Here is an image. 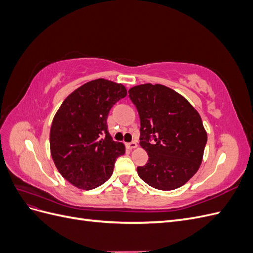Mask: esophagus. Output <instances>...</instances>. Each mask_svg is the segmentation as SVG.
<instances>
[{"instance_id": "obj_1", "label": "esophagus", "mask_w": 253, "mask_h": 253, "mask_svg": "<svg viewBox=\"0 0 253 253\" xmlns=\"http://www.w3.org/2000/svg\"><path fill=\"white\" fill-rule=\"evenodd\" d=\"M126 145H127V148H128L129 150H132V149H136V148H137V145H138V144H137V142H136V141H132V142L127 143Z\"/></svg>"}]
</instances>
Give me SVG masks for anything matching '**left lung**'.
Listing matches in <instances>:
<instances>
[{"label":"left lung","instance_id":"8db88e82","mask_svg":"<svg viewBox=\"0 0 253 253\" xmlns=\"http://www.w3.org/2000/svg\"><path fill=\"white\" fill-rule=\"evenodd\" d=\"M128 96L139 114L140 145L149 155L148 164L137 168L139 177L163 191L183 186L200 169L208 138L200 114L163 84L133 86Z\"/></svg>","mask_w":253,"mask_h":253}]
</instances>
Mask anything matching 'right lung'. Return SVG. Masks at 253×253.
I'll use <instances>...</instances> for the list:
<instances>
[{
    "mask_svg": "<svg viewBox=\"0 0 253 253\" xmlns=\"http://www.w3.org/2000/svg\"><path fill=\"white\" fill-rule=\"evenodd\" d=\"M121 83L96 79L68 95L52 119L49 134L53 164L63 177L81 190L108 180L124 143L114 141L106 119L113 105L126 96Z\"/></svg>",
    "mask_w": 253,
    "mask_h": 253,
    "instance_id": "1",
    "label": "right lung"
}]
</instances>
